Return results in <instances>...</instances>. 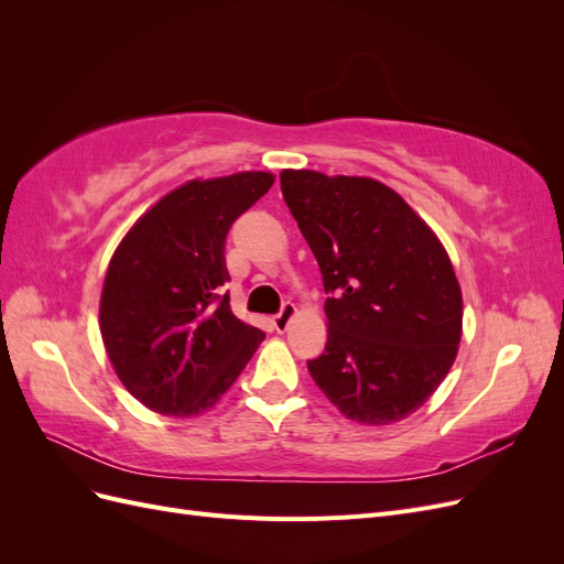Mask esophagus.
Returning a JSON list of instances; mask_svg holds the SVG:
<instances>
[{
    "label": "esophagus",
    "instance_id": "esophagus-1",
    "mask_svg": "<svg viewBox=\"0 0 564 564\" xmlns=\"http://www.w3.org/2000/svg\"><path fill=\"white\" fill-rule=\"evenodd\" d=\"M296 305L294 303H284L282 305V311H280V315H275V319H272V324H275V329L282 334V332H286L289 329V324H292V319L296 317Z\"/></svg>",
    "mask_w": 564,
    "mask_h": 564
}]
</instances>
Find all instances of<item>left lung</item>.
I'll list each match as a JSON object with an SVG mask.
<instances>
[{
  "label": "left lung",
  "instance_id": "8db88e82",
  "mask_svg": "<svg viewBox=\"0 0 564 564\" xmlns=\"http://www.w3.org/2000/svg\"><path fill=\"white\" fill-rule=\"evenodd\" d=\"M280 183L332 294L327 348L308 362L313 381L350 421L406 419L445 381L464 334L447 249L377 178L284 169Z\"/></svg>",
  "mask_w": 564,
  "mask_h": 564
}]
</instances>
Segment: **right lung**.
I'll return each instance as SVG.
<instances>
[{"label":"right lung","instance_id":"obj_1","mask_svg":"<svg viewBox=\"0 0 564 564\" xmlns=\"http://www.w3.org/2000/svg\"><path fill=\"white\" fill-rule=\"evenodd\" d=\"M272 183L270 172L193 178L117 245L100 292V336L117 379L152 412H207L265 338L232 315L220 286L226 235Z\"/></svg>","mask_w":564,"mask_h":564}]
</instances>
